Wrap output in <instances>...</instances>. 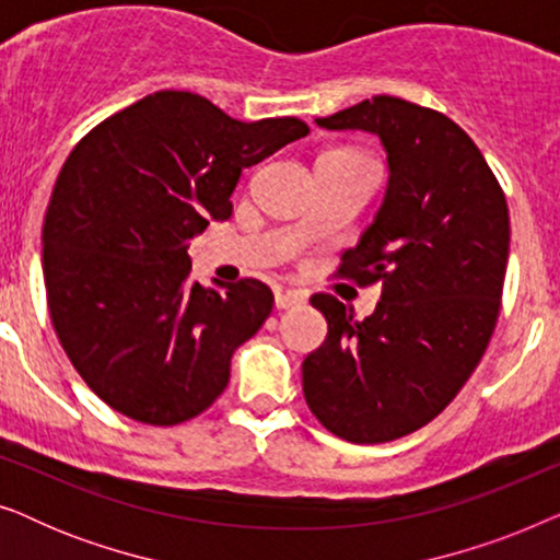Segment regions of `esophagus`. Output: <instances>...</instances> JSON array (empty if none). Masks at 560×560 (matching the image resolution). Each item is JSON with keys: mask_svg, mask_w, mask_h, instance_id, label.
I'll return each mask as SVG.
<instances>
[{"mask_svg": "<svg viewBox=\"0 0 560 560\" xmlns=\"http://www.w3.org/2000/svg\"><path fill=\"white\" fill-rule=\"evenodd\" d=\"M305 301H308V295L301 293V290H278V293H275V305H278L280 311L298 308V305H303Z\"/></svg>", "mask_w": 560, "mask_h": 560, "instance_id": "obj_1", "label": "esophagus"}]
</instances>
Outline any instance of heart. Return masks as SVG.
Returning <instances> with one entry per match:
<instances>
[{
	"label": "heart",
	"mask_w": 560,
	"mask_h": 560,
	"mask_svg": "<svg viewBox=\"0 0 560 560\" xmlns=\"http://www.w3.org/2000/svg\"><path fill=\"white\" fill-rule=\"evenodd\" d=\"M328 152H354V150H349V148H336V150H328Z\"/></svg>",
	"instance_id": "1"
}]
</instances>
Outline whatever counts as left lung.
I'll return each instance as SVG.
<instances>
[{"mask_svg":"<svg viewBox=\"0 0 560 560\" xmlns=\"http://www.w3.org/2000/svg\"><path fill=\"white\" fill-rule=\"evenodd\" d=\"M316 125L377 135L389 183L336 270L380 285L377 308L357 320L339 298H311L328 334L305 357L303 395L339 439L395 441L431 423L485 357L508 270V201L471 137L428 106L374 96Z\"/></svg>","mask_w":560,"mask_h":560,"instance_id":"obj_1","label":"left lung"}]
</instances>
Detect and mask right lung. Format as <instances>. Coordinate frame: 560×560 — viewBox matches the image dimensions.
<instances>
[{"instance_id":"obj_1","label":"right lung","mask_w":560,"mask_h":560,"mask_svg":"<svg viewBox=\"0 0 560 560\" xmlns=\"http://www.w3.org/2000/svg\"><path fill=\"white\" fill-rule=\"evenodd\" d=\"M308 132L295 117L240 121L190 91H155L75 144L45 211V295L60 347L109 408L178 425L224 393L275 298L255 278L203 288L188 242L232 217L244 167Z\"/></svg>"}]
</instances>
